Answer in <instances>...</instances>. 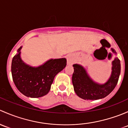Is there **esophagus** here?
<instances>
[{"mask_svg": "<svg viewBox=\"0 0 128 128\" xmlns=\"http://www.w3.org/2000/svg\"><path fill=\"white\" fill-rule=\"evenodd\" d=\"M67 59V64L70 65H72V64L74 62V58L72 55H68L66 56Z\"/></svg>", "mask_w": 128, "mask_h": 128, "instance_id": "34e87169", "label": "esophagus"}]
</instances>
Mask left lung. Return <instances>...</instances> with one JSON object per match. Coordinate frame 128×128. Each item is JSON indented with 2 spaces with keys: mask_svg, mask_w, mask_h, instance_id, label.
<instances>
[{
  "mask_svg": "<svg viewBox=\"0 0 128 128\" xmlns=\"http://www.w3.org/2000/svg\"><path fill=\"white\" fill-rule=\"evenodd\" d=\"M112 50L116 54L114 49L112 48ZM112 65V72L108 81L104 84H98L90 78L83 67L80 64H73L72 82L78 96L84 100H94L103 98L111 93L118 83L120 74L121 64L118 58H114Z\"/></svg>",
  "mask_w": 128,
  "mask_h": 128,
  "instance_id": "left-lung-1",
  "label": "left lung"
}]
</instances>
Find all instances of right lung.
I'll list each match as a JSON object with an SVG mask.
<instances>
[{
    "label": "right lung",
    "instance_id": "1",
    "mask_svg": "<svg viewBox=\"0 0 128 128\" xmlns=\"http://www.w3.org/2000/svg\"><path fill=\"white\" fill-rule=\"evenodd\" d=\"M22 47L14 56L12 74L15 85L21 93L32 98L42 97L48 94L55 76L66 65L65 58L51 59L39 67L25 64L20 58Z\"/></svg>",
    "mask_w": 128,
    "mask_h": 128
}]
</instances>
